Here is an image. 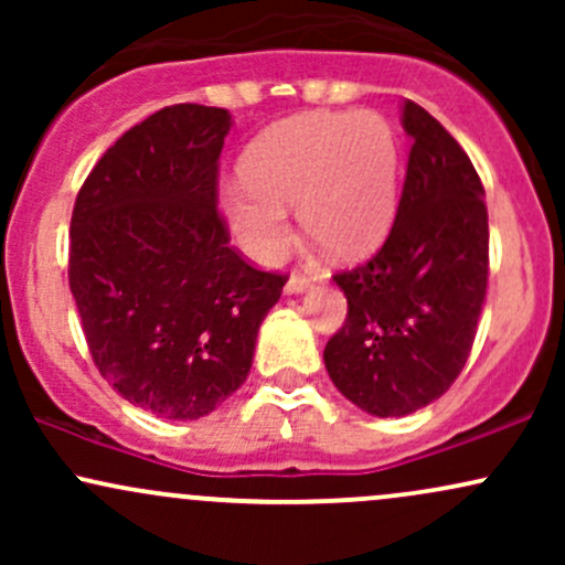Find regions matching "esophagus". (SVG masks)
Returning a JSON list of instances; mask_svg holds the SVG:
<instances>
[{
  "label": "esophagus",
  "mask_w": 565,
  "mask_h": 565,
  "mask_svg": "<svg viewBox=\"0 0 565 565\" xmlns=\"http://www.w3.org/2000/svg\"><path fill=\"white\" fill-rule=\"evenodd\" d=\"M310 287V278L305 276V274H291L289 276V281H287V287H284V291H287V295H302L305 289Z\"/></svg>",
  "instance_id": "34e87169"
}]
</instances>
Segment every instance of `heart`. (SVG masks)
Here are the masks:
<instances>
[{
  "label": "heart",
  "instance_id": "heart-1",
  "mask_svg": "<svg viewBox=\"0 0 565 565\" xmlns=\"http://www.w3.org/2000/svg\"><path fill=\"white\" fill-rule=\"evenodd\" d=\"M398 201V140L374 111L305 114L252 142L244 178L220 191L225 220L252 260L270 265L287 249L297 206L302 231L342 260L385 238Z\"/></svg>",
  "mask_w": 565,
  "mask_h": 565
}]
</instances>
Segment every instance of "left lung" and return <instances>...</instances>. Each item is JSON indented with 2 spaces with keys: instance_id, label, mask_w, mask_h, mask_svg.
I'll return each mask as SVG.
<instances>
[{
  "instance_id": "8db88e82",
  "label": "left lung",
  "mask_w": 565,
  "mask_h": 565,
  "mask_svg": "<svg viewBox=\"0 0 565 565\" xmlns=\"http://www.w3.org/2000/svg\"><path fill=\"white\" fill-rule=\"evenodd\" d=\"M395 223L372 260L337 274L348 319L323 348L334 387L374 417L440 398L476 340L489 281V212L476 167L414 100Z\"/></svg>"
}]
</instances>
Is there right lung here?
I'll use <instances>...</instances> for the list:
<instances>
[{"instance_id": "right-lung-1", "label": "right lung", "mask_w": 565, "mask_h": 565, "mask_svg": "<svg viewBox=\"0 0 565 565\" xmlns=\"http://www.w3.org/2000/svg\"><path fill=\"white\" fill-rule=\"evenodd\" d=\"M225 108L178 103L127 129L84 180L68 284L97 372L129 404L199 419L249 374L287 276L252 268L217 212Z\"/></svg>"}]
</instances>
